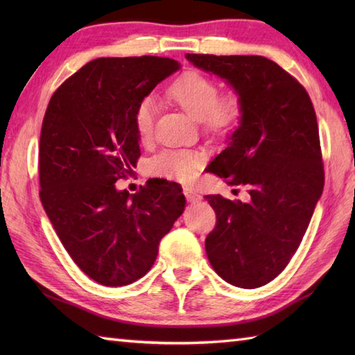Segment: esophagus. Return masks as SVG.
Returning <instances> with one entry per match:
<instances>
[{
	"instance_id": "esophagus-1",
	"label": "esophagus",
	"mask_w": 355,
	"mask_h": 355,
	"mask_svg": "<svg viewBox=\"0 0 355 355\" xmlns=\"http://www.w3.org/2000/svg\"><path fill=\"white\" fill-rule=\"evenodd\" d=\"M183 193H184L186 200L189 201V202H198V201H201V195L197 191L191 189V187H184Z\"/></svg>"
}]
</instances>
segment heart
I'll return each instance as SVG.
<instances>
[{
    "label": "heart",
    "mask_w": 355,
    "mask_h": 355,
    "mask_svg": "<svg viewBox=\"0 0 355 355\" xmlns=\"http://www.w3.org/2000/svg\"><path fill=\"white\" fill-rule=\"evenodd\" d=\"M168 96L182 107L193 120L201 122L209 134H227L238 126L243 116V103L236 96L220 97V88L215 80L197 71H187L180 76L168 89ZM155 103L143 99L134 111V126L139 140L146 143L153 137ZM201 158L187 150H164L150 160L149 169L154 175L191 183L197 177Z\"/></svg>",
    "instance_id": "heart-1"
}]
</instances>
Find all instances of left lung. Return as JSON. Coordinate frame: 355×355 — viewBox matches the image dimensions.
Listing matches in <instances>:
<instances>
[{
    "mask_svg": "<svg viewBox=\"0 0 355 355\" xmlns=\"http://www.w3.org/2000/svg\"><path fill=\"white\" fill-rule=\"evenodd\" d=\"M230 85L243 116L209 168L248 189L247 202L206 195L216 225L206 253L216 275L239 288L268 284L290 262L323 191L318 119L299 82L263 56L189 55Z\"/></svg>",
    "mask_w": 355,
    "mask_h": 355,
    "instance_id": "obj_1",
    "label": "left lung"
}]
</instances>
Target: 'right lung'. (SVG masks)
<instances>
[{"instance_id":"right-lung-1","label":"right lung","mask_w":355,"mask_h":355,"mask_svg":"<svg viewBox=\"0 0 355 355\" xmlns=\"http://www.w3.org/2000/svg\"><path fill=\"white\" fill-rule=\"evenodd\" d=\"M180 69L169 58L94 59L56 89L45 111L41 202L65 250L97 284L145 276L184 210L177 183L155 178L132 195L116 187L140 157L135 108Z\"/></svg>"}]
</instances>
